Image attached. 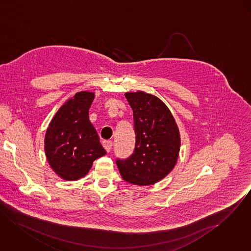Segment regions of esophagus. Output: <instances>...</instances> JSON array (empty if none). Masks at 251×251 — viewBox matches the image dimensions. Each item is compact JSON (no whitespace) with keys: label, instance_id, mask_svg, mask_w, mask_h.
<instances>
[{"label":"esophagus","instance_id":"1","mask_svg":"<svg viewBox=\"0 0 251 251\" xmlns=\"http://www.w3.org/2000/svg\"><path fill=\"white\" fill-rule=\"evenodd\" d=\"M103 147H104L105 150L109 153V152H111V150H112L113 142L110 141V140H105V141H103Z\"/></svg>","mask_w":251,"mask_h":251}]
</instances>
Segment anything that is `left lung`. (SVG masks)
<instances>
[{
	"label": "left lung",
	"instance_id": "left-lung-1",
	"mask_svg": "<svg viewBox=\"0 0 251 251\" xmlns=\"http://www.w3.org/2000/svg\"><path fill=\"white\" fill-rule=\"evenodd\" d=\"M134 113L135 146L126 159H116L122 178L135 185H152L173 170L180 136L170 110L158 98L144 92L126 93Z\"/></svg>",
	"mask_w": 251,
	"mask_h": 251
}]
</instances>
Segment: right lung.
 <instances>
[{"label":"right lung","instance_id":"add662e5","mask_svg":"<svg viewBox=\"0 0 251 251\" xmlns=\"http://www.w3.org/2000/svg\"><path fill=\"white\" fill-rule=\"evenodd\" d=\"M94 98L92 92L75 94L62 105L47 129V159L52 170L65 180H77L85 176L93 162L106 154L89 119Z\"/></svg>","mask_w":251,"mask_h":251}]
</instances>
